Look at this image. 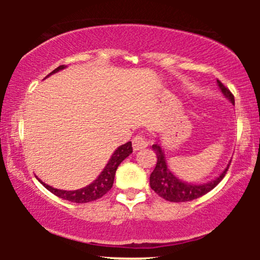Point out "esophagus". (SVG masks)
<instances>
[{
	"mask_svg": "<svg viewBox=\"0 0 260 260\" xmlns=\"http://www.w3.org/2000/svg\"><path fill=\"white\" fill-rule=\"evenodd\" d=\"M132 146L135 151H140V149L145 148V147L148 146V140L143 135H137L135 136L132 141Z\"/></svg>",
	"mask_w": 260,
	"mask_h": 260,
	"instance_id": "esophagus-1",
	"label": "esophagus"
}]
</instances>
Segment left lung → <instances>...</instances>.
Masks as SVG:
<instances>
[{
    "mask_svg": "<svg viewBox=\"0 0 260 260\" xmlns=\"http://www.w3.org/2000/svg\"><path fill=\"white\" fill-rule=\"evenodd\" d=\"M216 83L217 86L221 89L222 94L234 104V95H233L232 91L220 80H216ZM152 149L156 152L157 164L153 172L151 174V177H149V186L157 195L161 196L165 200L171 201V203H185V201H191L201 198L205 193H208L209 191H211L212 188L216 187L217 183L224 179L225 174L229 169V167H226L225 171L211 182L204 183V185H191V183L182 182V181L176 179L175 175H172V172L167 167L165 154L159 145H153Z\"/></svg>",
    "mask_w": 260,
    "mask_h": 260,
    "instance_id": "8db88e82",
    "label": "left lung"
}]
</instances>
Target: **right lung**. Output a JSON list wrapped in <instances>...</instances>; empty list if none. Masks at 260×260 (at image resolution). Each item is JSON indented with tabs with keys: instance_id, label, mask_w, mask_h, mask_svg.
I'll return each instance as SVG.
<instances>
[{
	"instance_id": "right-lung-1",
	"label": "right lung",
	"mask_w": 260,
	"mask_h": 260,
	"mask_svg": "<svg viewBox=\"0 0 260 260\" xmlns=\"http://www.w3.org/2000/svg\"><path fill=\"white\" fill-rule=\"evenodd\" d=\"M64 68H65L64 65H60V67H57L56 69L52 70L49 75L54 74V73L59 72V70L64 69ZM131 153H132V143L131 142H127L124 143V145L118 147V148L115 149L114 153L112 154L111 159H109V162L107 164V166L104 167V170L102 171V174L98 176V179L93 181V182H91L89 186H86V187L80 188V190H75V191L59 190V188H54L44 182L41 183L48 188L50 192L56 195L57 198H61L64 199V200L72 201V203L84 204V203H90V201L98 200V199H101L102 196H104L109 190H111L112 186H113L114 175H115V171H117L118 166H119L120 162H122L124 158H127Z\"/></svg>"
}]
</instances>
